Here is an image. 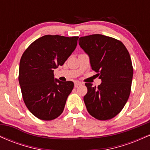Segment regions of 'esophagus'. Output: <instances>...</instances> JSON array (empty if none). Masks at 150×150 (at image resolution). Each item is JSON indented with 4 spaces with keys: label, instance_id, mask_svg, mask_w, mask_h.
I'll list each match as a JSON object with an SVG mask.
<instances>
[{
    "label": "esophagus",
    "instance_id": "1",
    "mask_svg": "<svg viewBox=\"0 0 150 150\" xmlns=\"http://www.w3.org/2000/svg\"><path fill=\"white\" fill-rule=\"evenodd\" d=\"M81 85H82V82H79V81H75V88L78 87V86H80Z\"/></svg>",
    "mask_w": 150,
    "mask_h": 150
}]
</instances>
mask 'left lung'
I'll use <instances>...</instances> for the list:
<instances>
[{
	"mask_svg": "<svg viewBox=\"0 0 150 150\" xmlns=\"http://www.w3.org/2000/svg\"><path fill=\"white\" fill-rule=\"evenodd\" d=\"M79 41L102 82L98 87L85 83L86 108L98 120L111 119L121 111L130 94L133 68L130 54L120 41L102 34L82 37Z\"/></svg>",
	"mask_w": 150,
	"mask_h": 150,
	"instance_id": "obj_1",
	"label": "left lung"
}]
</instances>
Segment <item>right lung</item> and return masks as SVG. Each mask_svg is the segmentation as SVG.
I'll list each match as a JSON object with an SVG mask.
<instances>
[{
  "label": "right lung",
  "instance_id": "obj_1",
  "mask_svg": "<svg viewBox=\"0 0 150 150\" xmlns=\"http://www.w3.org/2000/svg\"><path fill=\"white\" fill-rule=\"evenodd\" d=\"M78 38L43 36L22 54L18 77L22 98L29 111L39 119L53 120L64 110L74 83L54 79L53 70L64 64L76 48Z\"/></svg>",
  "mask_w": 150,
  "mask_h": 150
}]
</instances>
